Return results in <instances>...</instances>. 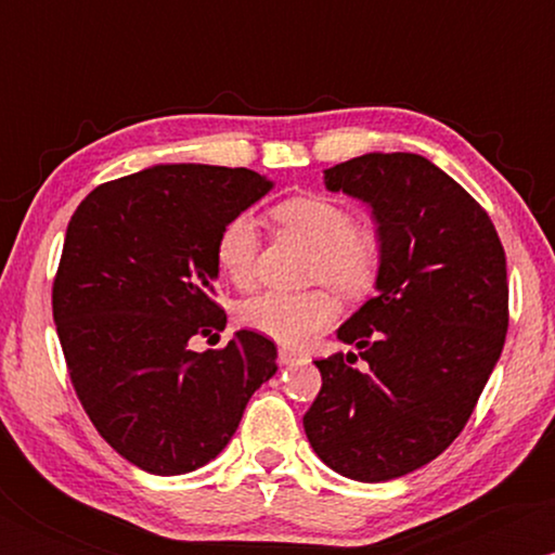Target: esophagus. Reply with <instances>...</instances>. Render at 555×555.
<instances>
[{
	"label": "esophagus",
	"mask_w": 555,
	"mask_h": 555,
	"mask_svg": "<svg viewBox=\"0 0 555 555\" xmlns=\"http://www.w3.org/2000/svg\"><path fill=\"white\" fill-rule=\"evenodd\" d=\"M299 360H302V354H299L297 349H289V347L279 349V362H282V365H295Z\"/></svg>",
	"instance_id": "1"
}]
</instances>
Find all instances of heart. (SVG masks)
<instances>
[{
    "label": "heart",
    "instance_id": "b5f03b06",
    "mask_svg": "<svg viewBox=\"0 0 555 555\" xmlns=\"http://www.w3.org/2000/svg\"><path fill=\"white\" fill-rule=\"evenodd\" d=\"M273 219L286 232L313 247L308 279L328 284L344 297H360L371 289L380 266V245L371 229L354 224V216L326 195H299L273 208ZM258 224L253 216L237 214L216 237V260L229 282L253 284L258 258ZM339 305L326 289L263 292L242 302L240 323L256 334L302 347L336 321Z\"/></svg>",
    "mask_w": 555,
    "mask_h": 555
}]
</instances>
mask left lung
Returning <instances> with one entry per match:
<instances>
[{"label": "left lung", "mask_w": 555, "mask_h": 555, "mask_svg": "<svg viewBox=\"0 0 555 555\" xmlns=\"http://www.w3.org/2000/svg\"><path fill=\"white\" fill-rule=\"evenodd\" d=\"M323 184L371 208L380 266L375 297L336 331L358 354L315 360L323 386L302 425L334 473L386 482L436 460L473 415L506 339V256L480 203L425 156L349 158Z\"/></svg>", "instance_id": "8db88e82"}]
</instances>
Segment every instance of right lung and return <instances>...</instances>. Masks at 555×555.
Segmentation results:
<instances>
[{
    "mask_svg": "<svg viewBox=\"0 0 555 555\" xmlns=\"http://www.w3.org/2000/svg\"><path fill=\"white\" fill-rule=\"evenodd\" d=\"M271 188L250 169L156 164L99 184L69 219L52 295L69 378L101 438L145 473L216 460L276 373L256 331L190 349L227 326L214 302L221 227Z\"/></svg>",
    "mask_w": 555,
    "mask_h": 555,
    "instance_id": "right-lung-1",
    "label": "right lung"
}]
</instances>
